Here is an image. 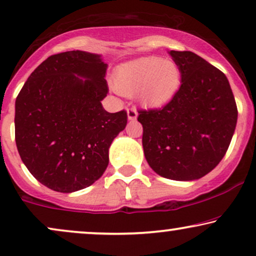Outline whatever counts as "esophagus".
Wrapping results in <instances>:
<instances>
[{
	"label": "esophagus",
	"instance_id": "obj_1",
	"mask_svg": "<svg viewBox=\"0 0 256 256\" xmlns=\"http://www.w3.org/2000/svg\"><path fill=\"white\" fill-rule=\"evenodd\" d=\"M137 116H138V112L134 108H131L128 110V120H136V119H137Z\"/></svg>",
	"mask_w": 256,
	"mask_h": 256
}]
</instances>
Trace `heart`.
<instances>
[{
    "instance_id": "heart-1",
    "label": "heart",
    "mask_w": 256,
    "mask_h": 256,
    "mask_svg": "<svg viewBox=\"0 0 256 256\" xmlns=\"http://www.w3.org/2000/svg\"><path fill=\"white\" fill-rule=\"evenodd\" d=\"M180 66L172 60L146 56L122 64L114 76V87L124 96H136L148 108H162L180 90Z\"/></svg>"
}]
</instances>
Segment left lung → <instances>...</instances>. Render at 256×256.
Wrapping results in <instances>:
<instances>
[{
	"label": "left lung",
	"mask_w": 256,
	"mask_h": 256,
	"mask_svg": "<svg viewBox=\"0 0 256 256\" xmlns=\"http://www.w3.org/2000/svg\"><path fill=\"white\" fill-rule=\"evenodd\" d=\"M182 73L176 96L163 108L140 110L143 148L162 177L194 180L224 157L238 122L227 76L192 52L170 50Z\"/></svg>",
	"instance_id": "obj_1"
}]
</instances>
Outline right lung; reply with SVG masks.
<instances>
[{
    "label": "right lung",
    "mask_w": 256,
    "mask_h": 256,
    "mask_svg": "<svg viewBox=\"0 0 256 256\" xmlns=\"http://www.w3.org/2000/svg\"><path fill=\"white\" fill-rule=\"evenodd\" d=\"M108 64L70 50L50 56L30 74L15 102V142L24 166L54 192L85 189L105 172L108 148L128 124L110 113Z\"/></svg>",
    "instance_id": "right-lung-1"
}]
</instances>
